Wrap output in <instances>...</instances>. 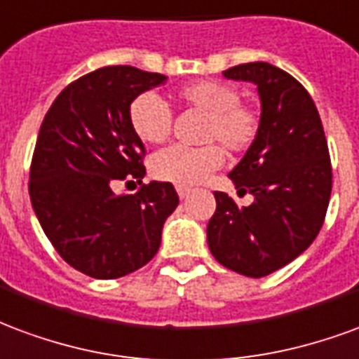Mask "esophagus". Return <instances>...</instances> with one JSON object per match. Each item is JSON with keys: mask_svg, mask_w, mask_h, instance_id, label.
<instances>
[{"mask_svg": "<svg viewBox=\"0 0 359 359\" xmlns=\"http://www.w3.org/2000/svg\"><path fill=\"white\" fill-rule=\"evenodd\" d=\"M176 191H177V195H180V198L189 197V189H187V187H182V185H177Z\"/></svg>", "mask_w": 359, "mask_h": 359, "instance_id": "obj_1", "label": "esophagus"}]
</instances>
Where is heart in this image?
<instances>
[{
	"label": "heart",
	"instance_id": "obj_1",
	"mask_svg": "<svg viewBox=\"0 0 359 359\" xmlns=\"http://www.w3.org/2000/svg\"><path fill=\"white\" fill-rule=\"evenodd\" d=\"M177 103L206 114L201 141L203 147L172 145L151 158L156 180L191 187L205 182L224 162V151L245 153L255 145L262 126V114L255 103L241 101L239 90L219 80H197L176 91ZM130 126L143 143H164L172 132V112L161 97L141 93L130 104ZM219 142V146L215 143Z\"/></svg>",
	"mask_w": 359,
	"mask_h": 359
}]
</instances>
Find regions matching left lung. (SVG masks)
I'll return each mask as SVG.
<instances>
[{"label":"left lung","instance_id":"1","mask_svg":"<svg viewBox=\"0 0 359 359\" xmlns=\"http://www.w3.org/2000/svg\"><path fill=\"white\" fill-rule=\"evenodd\" d=\"M258 86L262 126L229 177L255 203L237 206L214 191L216 212L206 237L212 256L241 276L264 277L302 255L325 222L333 168L316 103L297 78L269 62L224 70Z\"/></svg>","mask_w":359,"mask_h":359}]
</instances>
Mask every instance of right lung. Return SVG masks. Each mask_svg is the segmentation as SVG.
Returning a JSON list of instances; mask_svg holds the SVG:
<instances>
[{
	"label": "right lung",
	"instance_id": "add662e5",
	"mask_svg": "<svg viewBox=\"0 0 359 359\" xmlns=\"http://www.w3.org/2000/svg\"><path fill=\"white\" fill-rule=\"evenodd\" d=\"M164 80L126 65L97 69L69 83L41 122L30 201L55 250L86 276L116 279L151 262L164 219L180 203L168 182L145 183L135 195L112 191L116 182L145 176L130 104Z\"/></svg>",
	"mask_w": 359,
	"mask_h": 359
}]
</instances>
